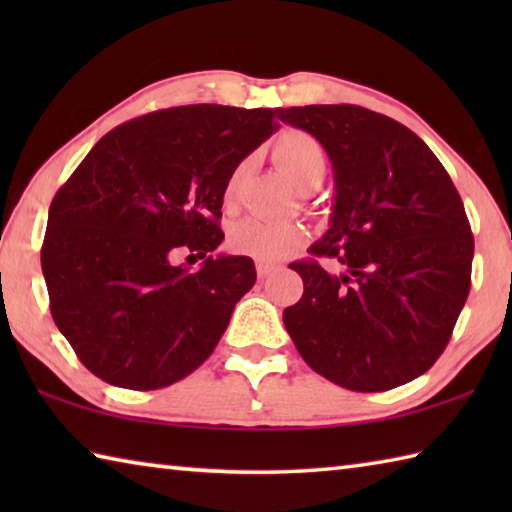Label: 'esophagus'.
I'll list each match as a JSON object with an SVG mask.
<instances>
[{"label": "esophagus", "mask_w": 512, "mask_h": 512, "mask_svg": "<svg viewBox=\"0 0 512 512\" xmlns=\"http://www.w3.org/2000/svg\"><path fill=\"white\" fill-rule=\"evenodd\" d=\"M273 271H275V264L257 262V275H259V280H264V277H268Z\"/></svg>", "instance_id": "34e87169"}]
</instances>
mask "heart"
Masks as SVG:
<instances>
[{
	"label": "heart",
	"instance_id": "heart-1",
	"mask_svg": "<svg viewBox=\"0 0 512 512\" xmlns=\"http://www.w3.org/2000/svg\"><path fill=\"white\" fill-rule=\"evenodd\" d=\"M273 160L293 185L302 192L325 178V153L323 146L305 131H287L273 144ZM244 176V164L235 167L225 180L223 203L237 201L239 183ZM305 230L298 223H271L262 219H246L237 223L230 232V248L235 253L255 257L259 262H280V259L296 253L305 244Z\"/></svg>",
	"mask_w": 512,
	"mask_h": 512
}]
</instances>
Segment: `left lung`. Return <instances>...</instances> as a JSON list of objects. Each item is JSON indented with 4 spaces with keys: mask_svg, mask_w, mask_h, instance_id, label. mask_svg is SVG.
<instances>
[{
    "mask_svg": "<svg viewBox=\"0 0 512 512\" xmlns=\"http://www.w3.org/2000/svg\"><path fill=\"white\" fill-rule=\"evenodd\" d=\"M323 144L334 169L329 230L293 262L305 293L284 327L318 375L359 393L391 391L447 348L470 293L474 237L461 196L418 135L361 106L280 108Z\"/></svg>",
    "mask_w": 512,
    "mask_h": 512,
    "instance_id": "8db88e82",
    "label": "left lung"
}]
</instances>
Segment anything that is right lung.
<instances>
[{
	"mask_svg": "<svg viewBox=\"0 0 512 512\" xmlns=\"http://www.w3.org/2000/svg\"><path fill=\"white\" fill-rule=\"evenodd\" d=\"M277 110L194 103L112 128L49 207L42 275L54 323L92 375L155 391L214 352L257 280L250 257L210 253L225 180L280 128ZM178 252L206 257L198 272Z\"/></svg>",
	"mask_w": 512,
	"mask_h": 512,
	"instance_id": "obj_1",
	"label": "right lung"
}]
</instances>
